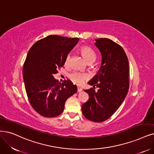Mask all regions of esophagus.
I'll list each match as a JSON object with an SVG mask.
<instances>
[{
  "label": "esophagus",
  "instance_id": "esophagus-1",
  "mask_svg": "<svg viewBox=\"0 0 154 154\" xmlns=\"http://www.w3.org/2000/svg\"><path fill=\"white\" fill-rule=\"evenodd\" d=\"M82 91V89L81 87H77V92H81Z\"/></svg>",
  "mask_w": 154,
  "mask_h": 154
}]
</instances>
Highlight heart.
<instances>
[{
    "label": "heart",
    "mask_w": 154,
    "mask_h": 154,
    "mask_svg": "<svg viewBox=\"0 0 154 154\" xmlns=\"http://www.w3.org/2000/svg\"><path fill=\"white\" fill-rule=\"evenodd\" d=\"M80 53L81 54L83 58L88 63H93L96 58V53L90 47L88 46V45H82L80 49ZM69 61H70V56L68 55L65 60V65L68 66L69 64ZM68 77L70 79V80L78 85H80L84 82V81L87 79V75H85V74L79 73V72H72L70 73Z\"/></svg>",
    "instance_id": "obj_1"
}]
</instances>
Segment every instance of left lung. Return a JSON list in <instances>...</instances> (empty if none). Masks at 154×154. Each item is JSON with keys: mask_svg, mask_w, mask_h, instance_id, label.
I'll use <instances>...</instances> for the list:
<instances>
[{"mask_svg": "<svg viewBox=\"0 0 154 154\" xmlns=\"http://www.w3.org/2000/svg\"><path fill=\"white\" fill-rule=\"evenodd\" d=\"M101 55V65L97 74L88 84L93 88L84 90L89 100L82 106L84 116L96 122H103L114 113L129 90V61L120 45L105 38L95 39ZM96 86L99 89L96 92Z\"/></svg>", "mask_w": 154, "mask_h": 154, "instance_id": "8db88e82", "label": "left lung"}]
</instances>
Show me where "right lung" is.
Returning a JSON list of instances; mask_svg holds the SVG:
<instances>
[{"label": "right lung", "instance_id": "obj_1", "mask_svg": "<svg viewBox=\"0 0 154 154\" xmlns=\"http://www.w3.org/2000/svg\"><path fill=\"white\" fill-rule=\"evenodd\" d=\"M79 40L49 35L36 42L28 51L23 68L25 89L33 109L42 116L61 114L66 100L77 92V86L70 81L58 83L53 75L64 65Z\"/></svg>", "mask_w": 154, "mask_h": 154}]
</instances>
